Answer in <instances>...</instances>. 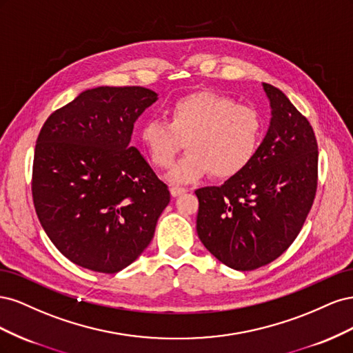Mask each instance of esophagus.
Wrapping results in <instances>:
<instances>
[{
    "instance_id": "obj_1",
    "label": "esophagus",
    "mask_w": 353,
    "mask_h": 353,
    "mask_svg": "<svg viewBox=\"0 0 353 353\" xmlns=\"http://www.w3.org/2000/svg\"><path fill=\"white\" fill-rule=\"evenodd\" d=\"M184 193H187V188H184V187H176V185L170 187V194H172L174 197H176L179 194H184Z\"/></svg>"
}]
</instances>
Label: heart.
Segmentation results:
<instances>
[{"label":"heart","mask_w":353,"mask_h":353,"mask_svg":"<svg viewBox=\"0 0 353 353\" xmlns=\"http://www.w3.org/2000/svg\"><path fill=\"white\" fill-rule=\"evenodd\" d=\"M262 119L248 105L212 91L175 100L166 122L148 119L140 128V143L152 163L172 166L184 143L188 153L169 170L168 179L188 184L209 170L216 178L236 176L250 165L262 140Z\"/></svg>","instance_id":"1"}]
</instances>
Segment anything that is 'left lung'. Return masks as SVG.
Returning a JSON list of instances; mask_svg holds the SVG:
<instances>
[{"mask_svg":"<svg viewBox=\"0 0 353 353\" xmlns=\"http://www.w3.org/2000/svg\"><path fill=\"white\" fill-rule=\"evenodd\" d=\"M262 87L271 121L254 159L221 187L196 190L200 241L237 271L259 268L290 248L316 193L318 145L311 123L283 91Z\"/></svg>","mask_w":353,"mask_h":353,"instance_id":"obj_1","label":"left lung"}]
</instances>
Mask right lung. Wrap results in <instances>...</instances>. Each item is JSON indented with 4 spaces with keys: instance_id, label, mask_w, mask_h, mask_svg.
I'll return each instance as SVG.
<instances>
[{
    "instance_id": "right-lung-1",
    "label": "right lung",
    "mask_w": 353,
    "mask_h": 353,
    "mask_svg": "<svg viewBox=\"0 0 353 353\" xmlns=\"http://www.w3.org/2000/svg\"><path fill=\"white\" fill-rule=\"evenodd\" d=\"M157 100L143 87H97L52 113L38 135L32 196L59 252L82 268L114 274L150 244L170 200L143 154L134 123Z\"/></svg>"
}]
</instances>
